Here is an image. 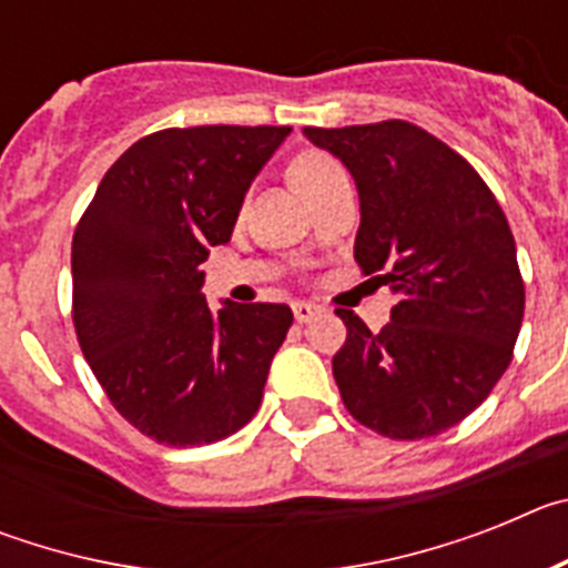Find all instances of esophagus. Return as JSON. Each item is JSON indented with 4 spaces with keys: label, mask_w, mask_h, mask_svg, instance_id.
<instances>
[{
    "label": "esophagus",
    "mask_w": 568,
    "mask_h": 568,
    "mask_svg": "<svg viewBox=\"0 0 568 568\" xmlns=\"http://www.w3.org/2000/svg\"><path fill=\"white\" fill-rule=\"evenodd\" d=\"M318 313L321 307H315V304H310V301H295L293 304V315L298 324H307V321H313Z\"/></svg>",
    "instance_id": "1"
}]
</instances>
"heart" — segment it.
<instances>
[{
    "instance_id": "heart-1",
    "label": "heart",
    "mask_w": 568,
    "mask_h": 568,
    "mask_svg": "<svg viewBox=\"0 0 568 568\" xmlns=\"http://www.w3.org/2000/svg\"><path fill=\"white\" fill-rule=\"evenodd\" d=\"M290 173H293L295 187L307 195L310 190L327 184L335 175H344V170H341V164L335 162V159H329L327 153H315V150H310V153H301L298 159H295Z\"/></svg>"
}]
</instances>
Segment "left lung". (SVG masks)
I'll list each match as a JSON object with an SVG mask.
<instances>
[{
  "label": "left lung",
  "mask_w": 568,
  "mask_h": 568,
  "mask_svg": "<svg viewBox=\"0 0 568 568\" xmlns=\"http://www.w3.org/2000/svg\"><path fill=\"white\" fill-rule=\"evenodd\" d=\"M304 135L355 179V261L398 295L381 333L338 310L341 398L386 438H433L478 409L511 361L524 278L509 222L464 155L418 124L389 119Z\"/></svg>",
  "instance_id": "left-lung-1"
}]
</instances>
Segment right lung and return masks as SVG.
<instances>
[{"label": "right lung", "instance_id": "right-lung-1", "mask_svg": "<svg viewBox=\"0 0 568 568\" xmlns=\"http://www.w3.org/2000/svg\"><path fill=\"white\" fill-rule=\"evenodd\" d=\"M290 128H170L104 173L73 235V324L113 406L148 438L204 446L258 413L287 304L210 310L199 267Z\"/></svg>", "mask_w": 568, "mask_h": 568}]
</instances>
